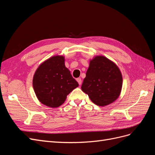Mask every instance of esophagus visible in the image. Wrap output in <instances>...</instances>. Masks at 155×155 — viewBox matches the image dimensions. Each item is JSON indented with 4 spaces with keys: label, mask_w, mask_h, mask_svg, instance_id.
<instances>
[{
    "label": "esophagus",
    "mask_w": 155,
    "mask_h": 155,
    "mask_svg": "<svg viewBox=\"0 0 155 155\" xmlns=\"http://www.w3.org/2000/svg\"><path fill=\"white\" fill-rule=\"evenodd\" d=\"M77 81L78 82V83H79V85H81V82H82V81H81V78H78L77 79Z\"/></svg>",
    "instance_id": "esophagus-1"
}]
</instances>
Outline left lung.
<instances>
[{"mask_svg": "<svg viewBox=\"0 0 155 155\" xmlns=\"http://www.w3.org/2000/svg\"><path fill=\"white\" fill-rule=\"evenodd\" d=\"M122 82L121 73L116 64L104 56H96L90 61L81 90L94 104L103 107L119 97Z\"/></svg>", "mask_w": 155, "mask_h": 155, "instance_id": "left-lung-1", "label": "left lung"}]
</instances>
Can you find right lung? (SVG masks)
<instances>
[{
	"label": "right lung",
	"mask_w": 155,
	"mask_h": 155,
	"mask_svg": "<svg viewBox=\"0 0 155 155\" xmlns=\"http://www.w3.org/2000/svg\"><path fill=\"white\" fill-rule=\"evenodd\" d=\"M79 86L65 67L62 55L53 56L42 63L33 78L35 94L42 104L51 108L61 105L67 96Z\"/></svg>",
	"instance_id": "obj_1"
}]
</instances>
